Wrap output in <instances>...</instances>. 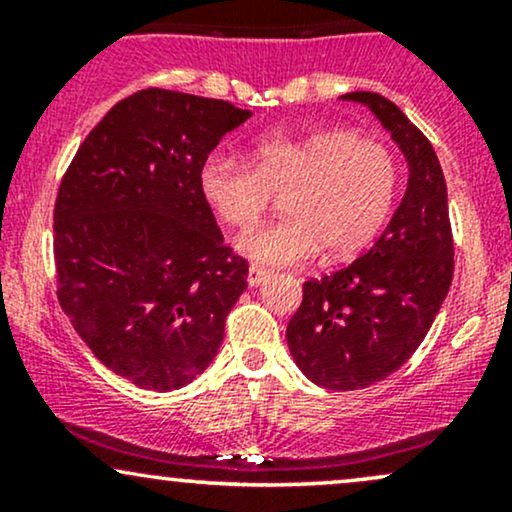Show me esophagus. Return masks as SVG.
Segmentation results:
<instances>
[{"instance_id": "1", "label": "esophagus", "mask_w": 512, "mask_h": 512, "mask_svg": "<svg viewBox=\"0 0 512 512\" xmlns=\"http://www.w3.org/2000/svg\"><path fill=\"white\" fill-rule=\"evenodd\" d=\"M267 276H269L267 269H262V267H250V272H248V284H250V286H260V284H264V281H267Z\"/></svg>"}]
</instances>
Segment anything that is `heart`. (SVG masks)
<instances>
[{
	"mask_svg": "<svg viewBox=\"0 0 512 512\" xmlns=\"http://www.w3.org/2000/svg\"><path fill=\"white\" fill-rule=\"evenodd\" d=\"M255 163L211 154L199 187L221 221L248 228L274 192L286 216L243 233L238 250L260 267H289L322 250V260H349L378 236L399 187L390 146L349 129L313 134L276 132L252 149Z\"/></svg>",
	"mask_w": 512,
	"mask_h": 512,
	"instance_id": "heart-1",
	"label": "heart"
}]
</instances>
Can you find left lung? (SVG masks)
Instances as JSON below:
<instances>
[{"label": "left lung", "instance_id": "obj_1", "mask_svg": "<svg viewBox=\"0 0 512 512\" xmlns=\"http://www.w3.org/2000/svg\"><path fill=\"white\" fill-rule=\"evenodd\" d=\"M344 101L368 105L409 161V187L383 236L349 267L303 284L286 327L296 366L327 390H361L395 373L419 349L455 272L448 187L431 142L380 93Z\"/></svg>", "mask_w": 512, "mask_h": 512}]
</instances>
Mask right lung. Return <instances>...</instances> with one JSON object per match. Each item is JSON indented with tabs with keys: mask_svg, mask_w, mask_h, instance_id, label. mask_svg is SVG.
Masks as SVG:
<instances>
[{
	"mask_svg": "<svg viewBox=\"0 0 512 512\" xmlns=\"http://www.w3.org/2000/svg\"><path fill=\"white\" fill-rule=\"evenodd\" d=\"M248 110L144 88L81 142L55 199L57 301L93 356L144 390H178L214 361L248 289L199 168Z\"/></svg>",
	"mask_w": 512,
	"mask_h": 512,
	"instance_id": "right-lung-1",
	"label": "right lung"
}]
</instances>
